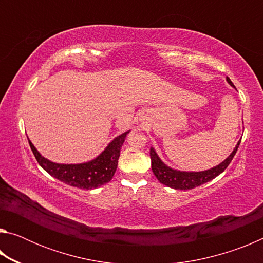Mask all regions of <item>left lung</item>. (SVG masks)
<instances>
[{
  "label": "left lung",
  "instance_id": "left-lung-1",
  "mask_svg": "<svg viewBox=\"0 0 263 263\" xmlns=\"http://www.w3.org/2000/svg\"><path fill=\"white\" fill-rule=\"evenodd\" d=\"M226 81L229 82L231 87L235 88L232 81L230 80V78H226ZM240 141H241V139L238 141V144L235 145L232 153H231L229 157L224 160V161H221L219 164H217L215 167L206 169V171H201V172H185V171H179V169L169 167L162 161L161 159H160L158 153L155 152L154 147H151L149 155H151V161H152L153 174L160 181V183H162L166 186H169V188H173L176 190L194 189L196 186L202 185L204 183H206V182L213 180L215 177L221 174V173L228 168L230 162L232 161L235 153H237Z\"/></svg>",
  "mask_w": 263,
  "mask_h": 263
}]
</instances>
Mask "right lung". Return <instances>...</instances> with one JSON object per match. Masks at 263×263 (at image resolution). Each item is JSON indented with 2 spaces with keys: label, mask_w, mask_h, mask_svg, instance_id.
I'll return each mask as SVG.
<instances>
[{
  "label": "right lung",
  "mask_w": 263,
  "mask_h": 263,
  "mask_svg": "<svg viewBox=\"0 0 263 263\" xmlns=\"http://www.w3.org/2000/svg\"><path fill=\"white\" fill-rule=\"evenodd\" d=\"M130 130L122 133L111 140L108 146L92 160L81 163H58L44 158L29 139L38 163L51 176L64 183L80 189H96L111 181L118 166L121 148Z\"/></svg>",
  "instance_id": "right-lung-1"
}]
</instances>
